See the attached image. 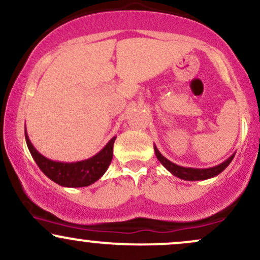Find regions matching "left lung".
Masks as SVG:
<instances>
[{
    "mask_svg": "<svg viewBox=\"0 0 260 260\" xmlns=\"http://www.w3.org/2000/svg\"><path fill=\"white\" fill-rule=\"evenodd\" d=\"M154 150H155V155L158 158V160L164 165V168L167 170H169L170 173L173 174L174 176H178V178L182 179V180H187V181H198V180H206V179L213 178V176L218 175L219 173L223 172L224 169L230 165V162L232 161L233 156L235 154L230 156L227 160H224L221 164L216 165L213 168H206V169H198V168H185V167H180V165H176L172 162L170 160H168L164 155H161V153L159 152L158 148L154 145Z\"/></svg>",
    "mask_w": 260,
    "mask_h": 260,
    "instance_id": "8db88e82",
    "label": "left lung"
}]
</instances>
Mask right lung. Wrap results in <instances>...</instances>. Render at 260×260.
Returning a JSON list of instances; mask_svg holds the SVG:
<instances>
[{
  "label": "right lung",
  "instance_id": "obj_1",
  "mask_svg": "<svg viewBox=\"0 0 260 260\" xmlns=\"http://www.w3.org/2000/svg\"><path fill=\"white\" fill-rule=\"evenodd\" d=\"M24 135L28 149H29L39 169L50 180L64 187H84L98 181L106 173L107 168L110 167L113 156V143L116 141V137H113L105 145L104 149L100 150L96 155L85 159V160L62 162L51 160V159H48L44 155H42L30 143L27 131H24Z\"/></svg>",
  "mask_w": 260,
  "mask_h": 260
}]
</instances>
